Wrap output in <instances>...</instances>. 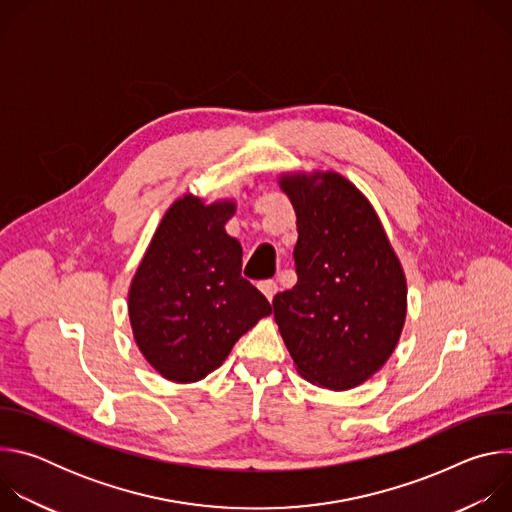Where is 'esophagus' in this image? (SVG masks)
I'll list each match as a JSON object with an SVG mask.
<instances>
[{
	"label": "esophagus",
	"instance_id": "1",
	"mask_svg": "<svg viewBox=\"0 0 512 512\" xmlns=\"http://www.w3.org/2000/svg\"><path fill=\"white\" fill-rule=\"evenodd\" d=\"M259 289L263 291V296L271 302V300L275 298L277 291H279V285H277V281H273V279H265V281H259Z\"/></svg>",
	"mask_w": 512,
	"mask_h": 512
}]
</instances>
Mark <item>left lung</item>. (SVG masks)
<instances>
[{
	"mask_svg": "<svg viewBox=\"0 0 512 512\" xmlns=\"http://www.w3.org/2000/svg\"><path fill=\"white\" fill-rule=\"evenodd\" d=\"M296 210L298 283L273 298V318L296 371L348 391L395 352L407 316V279L381 218L334 170L283 172Z\"/></svg>",
	"mask_w": 512,
	"mask_h": 512,
	"instance_id": "obj_1",
	"label": "left lung"
}]
</instances>
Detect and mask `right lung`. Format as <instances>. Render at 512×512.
Masks as SVG:
<instances>
[{
    "mask_svg": "<svg viewBox=\"0 0 512 512\" xmlns=\"http://www.w3.org/2000/svg\"><path fill=\"white\" fill-rule=\"evenodd\" d=\"M235 210V198H176L129 283L133 340L172 383L202 381L271 314L267 298L241 277L243 247L225 229Z\"/></svg>",
    "mask_w": 512,
    "mask_h": 512,
    "instance_id": "right-lung-1",
    "label": "right lung"
}]
</instances>
